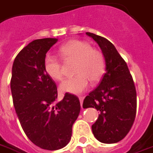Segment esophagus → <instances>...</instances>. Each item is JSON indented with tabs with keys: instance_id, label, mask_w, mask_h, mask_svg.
Returning a JSON list of instances; mask_svg holds the SVG:
<instances>
[{
	"instance_id": "obj_1",
	"label": "esophagus",
	"mask_w": 153,
	"mask_h": 153,
	"mask_svg": "<svg viewBox=\"0 0 153 153\" xmlns=\"http://www.w3.org/2000/svg\"><path fill=\"white\" fill-rule=\"evenodd\" d=\"M79 99L81 107H82V105H83V101H84V96H79Z\"/></svg>"
}]
</instances>
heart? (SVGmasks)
<instances>
[{
    "label": "heart",
    "instance_id": "1",
    "mask_svg": "<svg viewBox=\"0 0 153 153\" xmlns=\"http://www.w3.org/2000/svg\"><path fill=\"white\" fill-rule=\"evenodd\" d=\"M59 54L66 60H75V76L67 79L60 85L63 93L79 94L88 89L90 80L96 83L105 71V59L102 52L92 48L90 43L80 40L68 42L59 48ZM44 71L53 80H61L63 73L61 63L55 55L48 53L43 60Z\"/></svg>",
    "mask_w": 153,
    "mask_h": 153
}]
</instances>
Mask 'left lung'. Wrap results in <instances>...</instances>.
Here are the masks:
<instances>
[{
  "instance_id": "8db88e82",
  "label": "left lung",
  "mask_w": 153,
  "mask_h": 153,
  "mask_svg": "<svg viewBox=\"0 0 153 153\" xmlns=\"http://www.w3.org/2000/svg\"><path fill=\"white\" fill-rule=\"evenodd\" d=\"M102 51L105 73L102 79L83 103L84 108L100 111L92 131L99 142L111 144L120 142L133 125L137 111V92L127 64L115 46L106 38L86 33Z\"/></svg>"
}]
</instances>
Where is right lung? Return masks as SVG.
Returning <instances> with one entry per match:
<instances>
[{"label": "right lung", "instance_id": "1", "mask_svg": "<svg viewBox=\"0 0 153 153\" xmlns=\"http://www.w3.org/2000/svg\"><path fill=\"white\" fill-rule=\"evenodd\" d=\"M57 41L31 42L16 57L11 70V94L21 126L31 142L50 151L70 142L73 125L80 112L76 95L66 93L57 102L56 84L44 71V58Z\"/></svg>", "mask_w": 153, "mask_h": 153}]
</instances>
